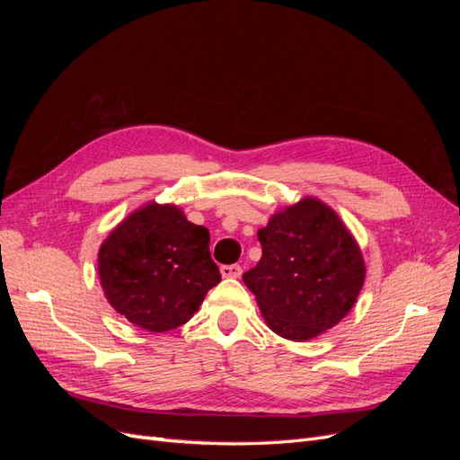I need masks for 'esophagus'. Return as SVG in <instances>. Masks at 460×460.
<instances>
[{
  "mask_svg": "<svg viewBox=\"0 0 460 460\" xmlns=\"http://www.w3.org/2000/svg\"><path fill=\"white\" fill-rule=\"evenodd\" d=\"M220 274L225 278H240L242 276V267H240V264H222Z\"/></svg>",
  "mask_w": 460,
  "mask_h": 460,
  "instance_id": "34e87169",
  "label": "esophagus"
}]
</instances>
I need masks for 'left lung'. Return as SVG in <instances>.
<instances>
[{
  "label": "left lung",
  "instance_id": "obj_1",
  "mask_svg": "<svg viewBox=\"0 0 460 460\" xmlns=\"http://www.w3.org/2000/svg\"><path fill=\"white\" fill-rule=\"evenodd\" d=\"M262 257L243 274L272 332L305 341L336 326L365 284V261L338 215L303 199L257 232Z\"/></svg>",
  "mask_w": 460,
  "mask_h": 460
}]
</instances>
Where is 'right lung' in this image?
I'll return each instance as SVG.
<instances>
[{
  "instance_id": "1",
  "label": "right lung",
  "mask_w": 460,
  "mask_h": 460,
  "mask_svg": "<svg viewBox=\"0 0 460 460\" xmlns=\"http://www.w3.org/2000/svg\"><path fill=\"white\" fill-rule=\"evenodd\" d=\"M211 235L174 205L149 203L111 232L100 249L109 303L132 324L166 332L186 324L220 282Z\"/></svg>"
}]
</instances>
